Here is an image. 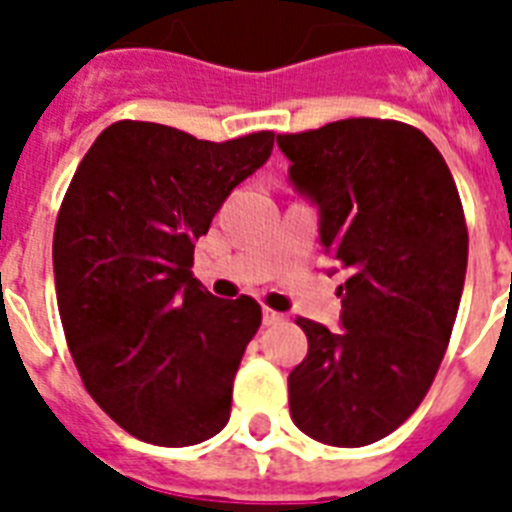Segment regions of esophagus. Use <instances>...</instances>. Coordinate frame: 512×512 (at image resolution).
<instances>
[{"instance_id":"obj_1","label":"esophagus","mask_w":512,"mask_h":512,"mask_svg":"<svg viewBox=\"0 0 512 512\" xmlns=\"http://www.w3.org/2000/svg\"><path fill=\"white\" fill-rule=\"evenodd\" d=\"M284 319H287L284 313L273 311V308H263V324H265V327H276V324H281Z\"/></svg>"}]
</instances>
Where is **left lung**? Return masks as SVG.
<instances>
[{
  "mask_svg": "<svg viewBox=\"0 0 512 512\" xmlns=\"http://www.w3.org/2000/svg\"><path fill=\"white\" fill-rule=\"evenodd\" d=\"M276 143L348 271L342 332L295 321L308 356L289 374V412L321 444H374L412 417L444 361L468 268L460 193L412 124L342 119Z\"/></svg>",
  "mask_w": 512,
  "mask_h": 512,
  "instance_id": "obj_1",
  "label": "left lung"
}]
</instances>
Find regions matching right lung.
<instances>
[{
  "label": "right lung",
  "mask_w": 512,
  "mask_h": 512,
  "mask_svg": "<svg viewBox=\"0 0 512 512\" xmlns=\"http://www.w3.org/2000/svg\"><path fill=\"white\" fill-rule=\"evenodd\" d=\"M271 151V130L212 143L124 119L100 132L63 196L52 265L68 350L95 404L146 444H201L231 417L263 311L247 295H209L193 247Z\"/></svg>",
  "instance_id": "right-lung-1"
}]
</instances>
